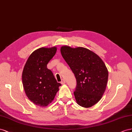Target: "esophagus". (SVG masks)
Instances as JSON below:
<instances>
[{"label": "esophagus", "mask_w": 132, "mask_h": 132, "mask_svg": "<svg viewBox=\"0 0 132 132\" xmlns=\"http://www.w3.org/2000/svg\"><path fill=\"white\" fill-rule=\"evenodd\" d=\"M61 84H65V80H64V79H62L61 81Z\"/></svg>", "instance_id": "esophagus-1"}]
</instances>
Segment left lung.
Instances as JSON below:
<instances>
[{"label": "left lung", "instance_id": "1", "mask_svg": "<svg viewBox=\"0 0 132 132\" xmlns=\"http://www.w3.org/2000/svg\"><path fill=\"white\" fill-rule=\"evenodd\" d=\"M61 52L76 79L74 91L80 106L88 108L96 104L106 90L108 72L102 59L87 48L62 46Z\"/></svg>", "mask_w": 132, "mask_h": 132}]
</instances>
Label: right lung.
<instances>
[{
  "label": "right lung",
  "mask_w": 132,
  "mask_h": 132,
  "mask_svg": "<svg viewBox=\"0 0 132 132\" xmlns=\"http://www.w3.org/2000/svg\"><path fill=\"white\" fill-rule=\"evenodd\" d=\"M56 50V47L39 48L30 55L24 67L22 81L25 93L37 106L45 107L50 103L61 85L47 68Z\"/></svg>",
  "instance_id": "1"
}]
</instances>
